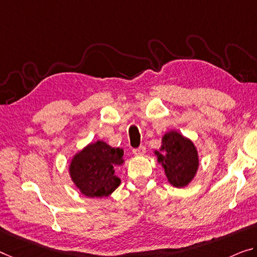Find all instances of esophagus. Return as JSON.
I'll list each match as a JSON object with an SVG mask.
<instances>
[{
    "label": "esophagus",
    "instance_id": "1",
    "mask_svg": "<svg viewBox=\"0 0 257 257\" xmlns=\"http://www.w3.org/2000/svg\"><path fill=\"white\" fill-rule=\"evenodd\" d=\"M145 153H146V147H144V146H140V147L133 149V154L136 156H142L145 155Z\"/></svg>",
    "mask_w": 257,
    "mask_h": 257
}]
</instances>
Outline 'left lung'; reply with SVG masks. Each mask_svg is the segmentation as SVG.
Instances as JSON below:
<instances>
[{
	"mask_svg": "<svg viewBox=\"0 0 257 257\" xmlns=\"http://www.w3.org/2000/svg\"><path fill=\"white\" fill-rule=\"evenodd\" d=\"M160 151L155 152L157 162L164 168L168 181L175 187L191 183L199 168V155L193 142L177 131H170L162 138Z\"/></svg>",
	"mask_w": 257,
	"mask_h": 257,
	"instance_id": "1",
	"label": "left lung"
}]
</instances>
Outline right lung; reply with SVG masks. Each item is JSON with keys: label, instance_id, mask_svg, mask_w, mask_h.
<instances>
[{"label": "right lung", "instance_id": "1", "mask_svg": "<svg viewBox=\"0 0 257 257\" xmlns=\"http://www.w3.org/2000/svg\"><path fill=\"white\" fill-rule=\"evenodd\" d=\"M123 155V149L112 148L104 141L89 144L71 160V179L85 196H108L120 184L115 167L124 163Z\"/></svg>", "mask_w": 257, "mask_h": 257}]
</instances>
